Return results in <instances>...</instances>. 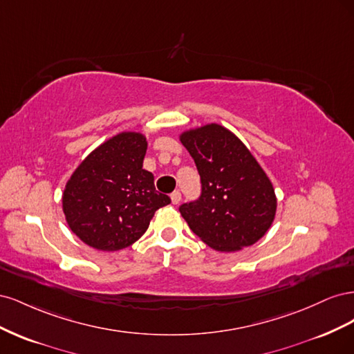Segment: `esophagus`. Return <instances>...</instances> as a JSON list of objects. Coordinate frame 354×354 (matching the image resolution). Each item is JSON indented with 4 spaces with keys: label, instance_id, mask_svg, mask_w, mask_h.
Instances as JSON below:
<instances>
[{
    "label": "esophagus",
    "instance_id": "34e87169",
    "mask_svg": "<svg viewBox=\"0 0 354 354\" xmlns=\"http://www.w3.org/2000/svg\"><path fill=\"white\" fill-rule=\"evenodd\" d=\"M180 201H181V194L178 190H174L173 194H171V202H173L174 205H177V203H180Z\"/></svg>",
    "mask_w": 354,
    "mask_h": 354
}]
</instances>
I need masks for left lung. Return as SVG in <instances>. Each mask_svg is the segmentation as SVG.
Wrapping results in <instances>:
<instances>
[{
	"label": "left lung",
	"instance_id": "8db88e82",
	"mask_svg": "<svg viewBox=\"0 0 354 354\" xmlns=\"http://www.w3.org/2000/svg\"><path fill=\"white\" fill-rule=\"evenodd\" d=\"M201 177V195L178 211L190 230L211 248L230 252L269 230L276 196L269 177L239 138L218 124L180 137Z\"/></svg>",
	"mask_w": 354,
	"mask_h": 354
}]
</instances>
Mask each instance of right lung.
Here are the masks:
<instances>
[{
    "label": "right lung",
    "instance_id": "add662e5",
    "mask_svg": "<svg viewBox=\"0 0 354 354\" xmlns=\"http://www.w3.org/2000/svg\"><path fill=\"white\" fill-rule=\"evenodd\" d=\"M146 137L121 133L103 143L75 169L63 192L71 230L100 251H118L147 230L156 209L171 202L143 169Z\"/></svg>",
    "mask_w": 354,
    "mask_h": 354
}]
</instances>
